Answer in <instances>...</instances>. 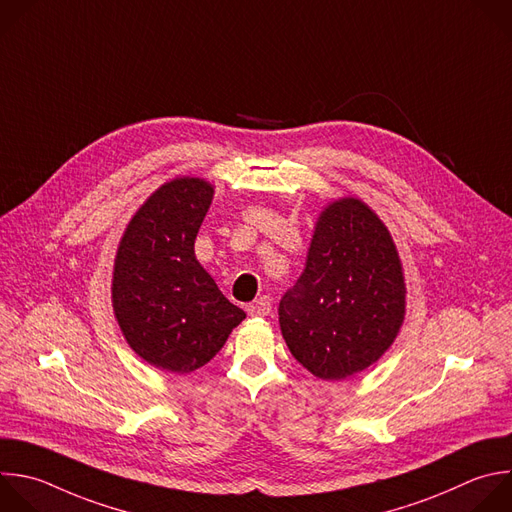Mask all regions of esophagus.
<instances>
[{
  "label": "esophagus",
  "instance_id": "obj_1",
  "mask_svg": "<svg viewBox=\"0 0 512 512\" xmlns=\"http://www.w3.org/2000/svg\"><path fill=\"white\" fill-rule=\"evenodd\" d=\"M247 311H249L251 315L265 317V315H269V311H271V299H269L267 295H261V297H257L255 301H251V303L247 305Z\"/></svg>",
  "mask_w": 512,
  "mask_h": 512
}]
</instances>
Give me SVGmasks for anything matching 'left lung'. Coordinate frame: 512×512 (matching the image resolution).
Masks as SVG:
<instances>
[{
	"mask_svg": "<svg viewBox=\"0 0 512 512\" xmlns=\"http://www.w3.org/2000/svg\"><path fill=\"white\" fill-rule=\"evenodd\" d=\"M404 307L402 265L384 223L358 199L329 205L301 277L279 301L293 358L321 380L354 376L392 346Z\"/></svg>",
	"mask_w": 512,
	"mask_h": 512,
	"instance_id": "left-lung-1",
	"label": "left lung"
}]
</instances>
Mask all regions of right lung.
<instances>
[{
    "mask_svg": "<svg viewBox=\"0 0 512 512\" xmlns=\"http://www.w3.org/2000/svg\"><path fill=\"white\" fill-rule=\"evenodd\" d=\"M211 201L213 187L201 179L170 181L138 209L118 247L116 319L130 348L166 372L205 366L245 319L195 257Z\"/></svg>",
    "mask_w": 512,
    "mask_h": 512,
    "instance_id": "add662e5",
    "label": "right lung"
}]
</instances>
